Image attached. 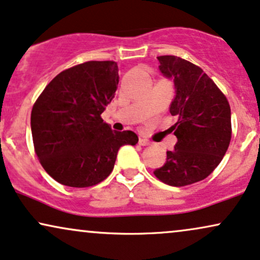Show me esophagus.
Instances as JSON below:
<instances>
[{"instance_id":"34e87169","label":"esophagus","mask_w":260,"mask_h":260,"mask_svg":"<svg viewBox=\"0 0 260 260\" xmlns=\"http://www.w3.org/2000/svg\"><path fill=\"white\" fill-rule=\"evenodd\" d=\"M139 143L141 146H148L150 145V141L148 139H146V137H140Z\"/></svg>"}]
</instances>
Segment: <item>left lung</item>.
Instances as JSON below:
<instances>
[{
	"instance_id": "8db88e82",
	"label": "left lung",
	"mask_w": 260,
	"mask_h": 260,
	"mask_svg": "<svg viewBox=\"0 0 260 260\" xmlns=\"http://www.w3.org/2000/svg\"><path fill=\"white\" fill-rule=\"evenodd\" d=\"M159 71L175 85L170 113L177 137L174 150L154 175L172 187L203 181L222 161L232 139V112L218 86L200 67L174 55L156 57Z\"/></svg>"
}]
</instances>
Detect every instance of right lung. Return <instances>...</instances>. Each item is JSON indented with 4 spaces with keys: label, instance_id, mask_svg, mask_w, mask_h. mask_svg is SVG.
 <instances>
[{
    "label": "right lung",
    "instance_id": "1",
    "mask_svg": "<svg viewBox=\"0 0 260 260\" xmlns=\"http://www.w3.org/2000/svg\"><path fill=\"white\" fill-rule=\"evenodd\" d=\"M114 61H88L59 73L31 112L36 154L50 177L67 187H91L107 178L134 131H114L100 117L118 89Z\"/></svg>",
    "mask_w": 260,
    "mask_h": 260
}]
</instances>
